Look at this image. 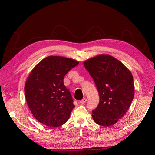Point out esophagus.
I'll return each mask as SVG.
<instances>
[{
    "label": "esophagus",
    "mask_w": 155,
    "mask_h": 155,
    "mask_svg": "<svg viewBox=\"0 0 155 155\" xmlns=\"http://www.w3.org/2000/svg\"><path fill=\"white\" fill-rule=\"evenodd\" d=\"M87 102V99L86 98H83V100H81L80 101H79V103L81 104H85V103Z\"/></svg>",
    "instance_id": "esophagus-1"
}]
</instances>
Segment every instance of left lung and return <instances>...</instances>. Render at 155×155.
Segmentation results:
<instances>
[{"label":"left lung","mask_w":155,"mask_h":155,"mask_svg":"<svg viewBox=\"0 0 155 155\" xmlns=\"http://www.w3.org/2000/svg\"><path fill=\"white\" fill-rule=\"evenodd\" d=\"M83 64L94 81L100 96L99 104L92 110L93 120L104 127L115 124L126 113L133 100L131 72L109 55L96 56Z\"/></svg>","instance_id":"1"}]
</instances>
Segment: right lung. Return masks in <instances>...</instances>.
<instances>
[{
  "instance_id": "add662e5",
  "label": "right lung",
  "mask_w": 155,
  "mask_h": 155,
  "mask_svg": "<svg viewBox=\"0 0 155 155\" xmlns=\"http://www.w3.org/2000/svg\"><path fill=\"white\" fill-rule=\"evenodd\" d=\"M78 64L72 59L50 55L31 70L25 94L29 109L39 122L51 128L67 122L75 106L63 79Z\"/></svg>"
}]
</instances>
